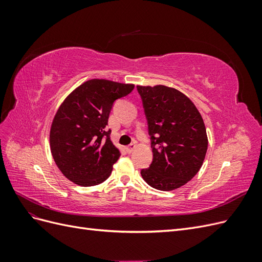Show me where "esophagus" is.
Instances as JSON below:
<instances>
[{"instance_id": "obj_1", "label": "esophagus", "mask_w": 262, "mask_h": 262, "mask_svg": "<svg viewBox=\"0 0 262 262\" xmlns=\"http://www.w3.org/2000/svg\"><path fill=\"white\" fill-rule=\"evenodd\" d=\"M136 146H137V144H136V143H131L129 146H126V147H125L126 152H128L129 154H130V153H132L133 150H134V148H136Z\"/></svg>"}]
</instances>
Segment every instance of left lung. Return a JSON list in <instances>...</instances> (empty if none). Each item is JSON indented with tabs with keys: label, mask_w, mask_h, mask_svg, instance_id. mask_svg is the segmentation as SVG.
<instances>
[{
	"label": "left lung",
	"mask_w": 262,
	"mask_h": 262,
	"mask_svg": "<svg viewBox=\"0 0 262 262\" xmlns=\"http://www.w3.org/2000/svg\"><path fill=\"white\" fill-rule=\"evenodd\" d=\"M147 120L153 161L141 175L170 191L191 180L203 164L208 137L203 119L186 95L164 85L137 86Z\"/></svg>",
	"instance_id": "1"
}]
</instances>
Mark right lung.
Segmentation results:
<instances>
[{"label":"right lung","mask_w":262,"mask_h":262,"mask_svg":"<svg viewBox=\"0 0 262 262\" xmlns=\"http://www.w3.org/2000/svg\"><path fill=\"white\" fill-rule=\"evenodd\" d=\"M132 84L91 80L63 101L53 119L50 147L53 160L69 180L83 187L104 182L120 152L107 129L114 102L129 95Z\"/></svg>","instance_id":"1"}]
</instances>
